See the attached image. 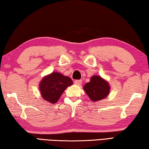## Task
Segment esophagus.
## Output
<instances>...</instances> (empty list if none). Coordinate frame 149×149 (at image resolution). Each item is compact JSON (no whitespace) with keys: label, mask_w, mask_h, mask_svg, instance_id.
Segmentation results:
<instances>
[{"label":"esophagus","mask_w":149,"mask_h":149,"mask_svg":"<svg viewBox=\"0 0 149 149\" xmlns=\"http://www.w3.org/2000/svg\"><path fill=\"white\" fill-rule=\"evenodd\" d=\"M74 82L75 84L79 85V86H80V85L82 84V80H74Z\"/></svg>","instance_id":"34e87169"}]
</instances>
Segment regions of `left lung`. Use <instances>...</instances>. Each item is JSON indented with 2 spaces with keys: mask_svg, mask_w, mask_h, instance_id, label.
Wrapping results in <instances>:
<instances>
[{
  "mask_svg": "<svg viewBox=\"0 0 149 149\" xmlns=\"http://www.w3.org/2000/svg\"><path fill=\"white\" fill-rule=\"evenodd\" d=\"M84 89L92 100H100L108 96L110 87L106 80L99 76H93L91 81L84 86Z\"/></svg>",
  "mask_w": 149,
  "mask_h": 149,
  "instance_id": "1",
  "label": "left lung"
}]
</instances>
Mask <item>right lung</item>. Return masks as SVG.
I'll use <instances>...</instances> for the list:
<instances>
[{
	"mask_svg": "<svg viewBox=\"0 0 149 149\" xmlns=\"http://www.w3.org/2000/svg\"><path fill=\"white\" fill-rule=\"evenodd\" d=\"M72 83V80L70 77H65L58 72H52L43 78L40 82V89L41 96L45 100L55 104L65 90Z\"/></svg>",
	"mask_w": 149,
	"mask_h": 149,
	"instance_id": "obj_1",
	"label": "right lung"
}]
</instances>
